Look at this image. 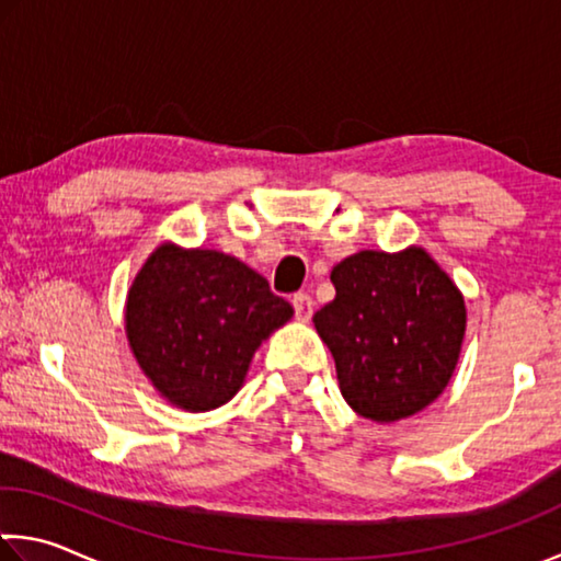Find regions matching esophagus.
Masks as SVG:
<instances>
[{
    "label": "esophagus",
    "mask_w": 561,
    "mask_h": 561,
    "mask_svg": "<svg viewBox=\"0 0 561 561\" xmlns=\"http://www.w3.org/2000/svg\"><path fill=\"white\" fill-rule=\"evenodd\" d=\"M291 307H295V314H297L299 322H307V319L312 317L314 301H312V297L305 295V291H297V295L291 297Z\"/></svg>",
    "instance_id": "obj_1"
}]
</instances>
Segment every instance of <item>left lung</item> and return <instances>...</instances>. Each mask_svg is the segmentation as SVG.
<instances>
[{
  "label": "left lung",
  "mask_w": 561,
  "mask_h": 561,
  "mask_svg": "<svg viewBox=\"0 0 561 561\" xmlns=\"http://www.w3.org/2000/svg\"><path fill=\"white\" fill-rule=\"evenodd\" d=\"M336 297L314 314L342 397L371 422L422 412L455 375L467 329L465 297L424 252L364 249L332 270Z\"/></svg>",
  "instance_id": "obj_1"
}]
</instances>
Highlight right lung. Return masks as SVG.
<instances>
[{
	"label": "right lung",
	"instance_id": "1",
	"mask_svg": "<svg viewBox=\"0 0 561 561\" xmlns=\"http://www.w3.org/2000/svg\"><path fill=\"white\" fill-rule=\"evenodd\" d=\"M291 314L237 256L167 242L131 282L124 324L157 392L186 412H209L239 392L254 352Z\"/></svg>",
	"mask_w": 561,
	"mask_h": 561
}]
</instances>
